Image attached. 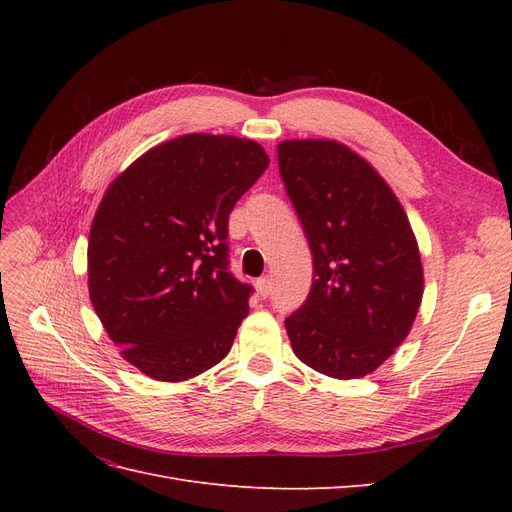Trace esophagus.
Here are the masks:
<instances>
[{
	"instance_id": "obj_1",
	"label": "esophagus",
	"mask_w": 512,
	"mask_h": 512,
	"mask_svg": "<svg viewBox=\"0 0 512 512\" xmlns=\"http://www.w3.org/2000/svg\"><path fill=\"white\" fill-rule=\"evenodd\" d=\"M256 294L260 299H267L271 294V280L269 277H260V280L256 282Z\"/></svg>"
}]
</instances>
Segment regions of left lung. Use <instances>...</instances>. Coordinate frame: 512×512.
Wrapping results in <instances>:
<instances>
[{"mask_svg": "<svg viewBox=\"0 0 512 512\" xmlns=\"http://www.w3.org/2000/svg\"><path fill=\"white\" fill-rule=\"evenodd\" d=\"M277 164L314 258L312 290L286 318L292 350L324 376L363 378L404 342L421 307L408 215L378 170L337 141H282Z\"/></svg>", "mask_w": 512, "mask_h": 512, "instance_id": "obj_1", "label": "left lung"}]
</instances>
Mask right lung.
<instances>
[{
	"label": "right lung",
	"mask_w": 512,
	"mask_h": 512,
	"mask_svg": "<svg viewBox=\"0 0 512 512\" xmlns=\"http://www.w3.org/2000/svg\"><path fill=\"white\" fill-rule=\"evenodd\" d=\"M267 166L250 138L183 134L104 192L89 230V299L149 378L188 380L230 352L252 286L228 271V215Z\"/></svg>",
	"instance_id": "1"
}]
</instances>
